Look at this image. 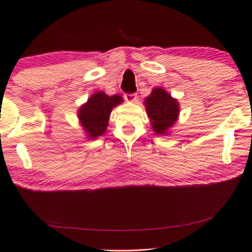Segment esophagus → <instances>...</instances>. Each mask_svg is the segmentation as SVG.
Masks as SVG:
<instances>
[{"instance_id": "1", "label": "esophagus", "mask_w": 252, "mask_h": 252, "mask_svg": "<svg viewBox=\"0 0 252 252\" xmlns=\"http://www.w3.org/2000/svg\"><path fill=\"white\" fill-rule=\"evenodd\" d=\"M125 98H126V102L133 103V102H136V99H137V95H136V94H126V95H125Z\"/></svg>"}]
</instances>
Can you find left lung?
<instances>
[{"label": "left lung", "instance_id": "left-lung-1", "mask_svg": "<svg viewBox=\"0 0 252 252\" xmlns=\"http://www.w3.org/2000/svg\"><path fill=\"white\" fill-rule=\"evenodd\" d=\"M147 115L150 119L153 131L156 134L168 133V130L178 121L180 106L178 100L173 98L166 90L155 88L145 99Z\"/></svg>", "mask_w": 252, "mask_h": 252}]
</instances>
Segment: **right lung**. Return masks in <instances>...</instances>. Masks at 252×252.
I'll use <instances>...</instances> for the list:
<instances>
[{
	"label": "right lung",
	"instance_id": "obj_1",
	"mask_svg": "<svg viewBox=\"0 0 252 252\" xmlns=\"http://www.w3.org/2000/svg\"><path fill=\"white\" fill-rule=\"evenodd\" d=\"M122 102L121 96H108L104 92H97L93 94L87 103L81 105L78 118L89 139H95L105 133L112 110Z\"/></svg>",
	"mask_w": 252,
	"mask_h": 252
}]
</instances>
